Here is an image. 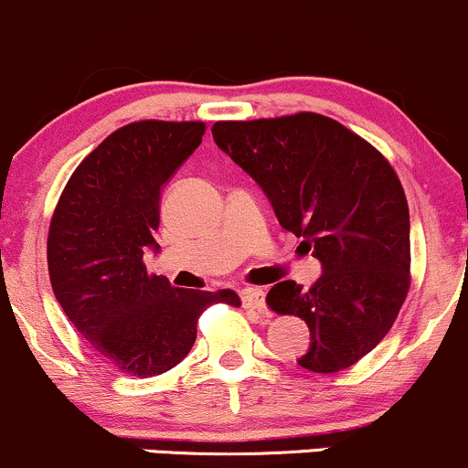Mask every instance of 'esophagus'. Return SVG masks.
I'll use <instances>...</instances> for the list:
<instances>
[{"instance_id":"esophagus-1","label":"esophagus","mask_w":468,"mask_h":468,"mask_svg":"<svg viewBox=\"0 0 468 468\" xmlns=\"http://www.w3.org/2000/svg\"><path fill=\"white\" fill-rule=\"evenodd\" d=\"M242 302L246 309L250 311H266V300H264V291L261 289H246L242 292Z\"/></svg>"}]
</instances>
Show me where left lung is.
Wrapping results in <instances>:
<instances>
[{
  "instance_id": "left-lung-1",
  "label": "left lung",
  "mask_w": 468,
  "mask_h": 468,
  "mask_svg": "<svg viewBox=\"0 0 468 468\" xmlns=\"http://www.w3.org/2000/svg\"><path fill=\"white\" fill-rule=\"evenodd\" d=\"M213 140L242 166L291 230L322 261L309 291L292 280L266 295L297 315L311 346L297 364L337 373L382 342L410 286V222L388 159L340 122L317 112L215 122Z\"/></svg>"
}]
</instances>
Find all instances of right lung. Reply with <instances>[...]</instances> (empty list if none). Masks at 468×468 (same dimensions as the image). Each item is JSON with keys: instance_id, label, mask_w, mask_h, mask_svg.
Wrapping results in <instances>:
<instances>
[{"instance_id": "right-lung-1", "label": "right lung", "mask_w": 468, "mask_h": 468, "mask_svg": "<svg viewBox=\"0 0 468 468\" xmlns=\"http://www.w3.org/2000/svg\"><path fill=\"white\" fill-rule=\"evenodd\" d=\"M204 122L142 120L111 133L75 168L48 229V275L66 317L101 357L135 378L182 362L197 320L239 295L176 289L144 264L157 253L162 186L202 144Z\"/></svg>"}]
</instances>
